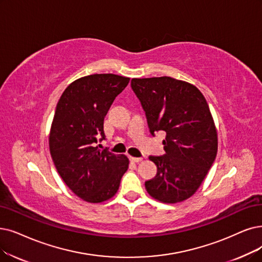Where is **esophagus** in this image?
<instances>
[{
    "instance_id": "obj_1",
    "label": "esophagus",
    "mask_w": 262,
    "mask_h": 262,
    "mask_svg": "<svg viewBox=\"0 0 262 262\" xmlns=\"http://www.w3.org/2000/svg\"><path fill=\"white\" fill-rule=\"evenodd\" d=\"M129 158H130V160H131L132 162H137V163H138V162H141V161L143 160L142 158H138V157H131V156L129 157Z\"/></svg>"
}]
</instances>
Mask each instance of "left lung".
<instances>
[{
  "label": "left lung",
  "mask_w": 262,
  "mask_h": 262,
  "mask_svg": "<svg viewBox=\"0 0 262 262\" xmlns=\"http://www.w3.org/2000/svg\"><path fill=\"white\" fill-rule=\"evenodd\" d=\"M151 135L164 131L163 156H150L157 175L145 182L147 192L163 203L190 198L216 158L218 140L208 104L195 86L172 77L132 78Z\"/></svg>",
  "instance_id": "1"
}]
</instances>
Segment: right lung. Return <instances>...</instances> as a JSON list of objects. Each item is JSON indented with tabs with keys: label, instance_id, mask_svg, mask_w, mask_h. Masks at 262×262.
Instances as JSON below:
<instances>
[{
	"label": "right lung",
	"instance_id": "obj_1",
	"mask_svg": "<svg viewBox=\"0 0 262 262\" xmlns=\"http://www.w3.org/2000/svg\"><path fill=\"white\" fill-rule=\"evenodd\" d=\"M130 78L93 74L73 81L57 104L49 134L52 161L61 179L83 201L101 203L117 192L129 159L97 144L105 139L104 118Z\"/></svg>",
	"mask_w": 262,
	"mask_h": 262
}]
</instances>
